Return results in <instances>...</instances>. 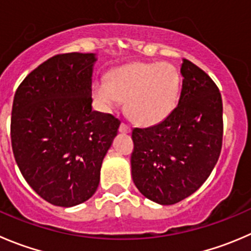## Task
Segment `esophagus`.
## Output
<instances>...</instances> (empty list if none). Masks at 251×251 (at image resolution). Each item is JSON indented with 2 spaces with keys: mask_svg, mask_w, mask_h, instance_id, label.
Wrapping results in <instances>:
<instances>
[{
  "mask_svg": "<svg viewBox=\"0 0 251 251\" xmlns=\"http://www.w3.org/2000/svg\"><path fill=\"white\" fill-rule=\"evenodd\" d=\"M119 131H120L121 133H128L131 131V128L128 127V126L126 125V124H121L120 127H119Z\"/></svg>",
  "mask_w": 251,
  "mask_h": 251,
  "instance_id": "esophagus-1",
  "label": "esophagus"
}]
</instances>
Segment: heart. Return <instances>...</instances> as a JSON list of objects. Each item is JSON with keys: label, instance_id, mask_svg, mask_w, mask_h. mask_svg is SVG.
<instances>
[{"label": "heart", "instance_id": "obj_1", "mask_svg": "<svg viewBox=\"0 0 251 251\" xmlns=\"http://www.w3.org/2000/svg\"><path fill=\"white\" fill-rule=\"evenodd\" d=\"M180 91L177 70L167 62H133L111 71L109 81L97 79L94 99L104 110L125 101L128 118L136 124H159L176 106Z\"/></svg>", "mask_w": 251, "mask_h": 251}]
</instances>
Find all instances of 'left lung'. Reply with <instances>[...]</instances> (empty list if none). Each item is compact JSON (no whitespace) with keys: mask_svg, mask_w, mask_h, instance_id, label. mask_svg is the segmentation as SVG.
I'll list each match as a JSON object with an SVG mask.
<instances>
[{"mask_svg":"<svg viewBox=\"0 0 251 251\" xmlns=\"http://www.w3.org/2000/svg\"><path fill=\"white\" fill-rule=\"evenodd\" d=\"M181 92L167 119L133 128L131 174L148 200L174 205L195 193L220 157L223 106L220 89L207 74L182 60Z\"/></svg>","mask_w":251,"mask_h":251,"instance_id":"obj_1","label":"left lung"}]
</instances>
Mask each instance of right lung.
Wrapping results in <instances>:
<instances>
[{"label":"right lung","mask_w":251,"mask_h":251,"mask_svg":"<svg viewBox=\"0 0 251 251\" xmlns=\"http://www.w3.org/2000/svg\"><path fill=\"white\" fill-rule=\"evenodd\" d=\"M96 53L56 55L28 75L12 106V150L40 198L61 207L94 195L120 121L92 110Z\"/></svg>","instance_id":"add662e5"}]
</instances>
